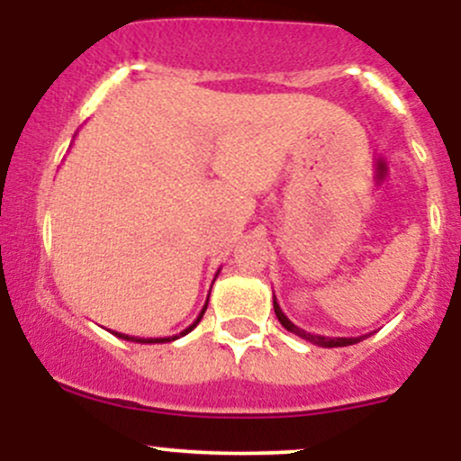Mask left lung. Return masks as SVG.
<instances>
[{
  "instance_id": "1",
  "label": "left lung",
  "mask_w": 461,
  "mask_h": 461,
  "mask_svg": "<svg viewBox=\"0 0 461 461\" xmlns=\"http://www.w3.org/2000/svg\"><path fill=\"white\" fill-rule=\"evenodd\" d=\"M273 310H275V314H277L279 322H282L285 330L293 331L294 336L303 338L305 342H310V345H316V347H348V345H356V342H362L364 338L373 336V333H366V336H359V338H330V336H319V333H310V331L301 330V327L294 325V322L284 314L282 308H279L277 299H275V294H273Z\"/></svg>"
}]
</instances>
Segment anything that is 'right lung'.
<instances>
[{"label": "right lung", "mask_w": 461, "mask_h": 461, "mask_svg": "<svg viewBox=\"0 0 461 461\" xmlns=\"http://www.w3.org/2000/svg\"><path fill=\"white\" fill-rule=\"evenodd\" d=\"M216 275H219V273H216ZM214 279H216V277H214ZM208 297H210V294H208ZM205 310H208V299H205V305H203V308H201L199 316H197V319H194L193 325H188L186 330L179 331V333H176V336H167V338H139V336H128V333H119V331H113V333H114L116 338H123V340H130V342H140V345H164V342H173V340H177V338L186 336V333L193 331L194 327L199 325V321L203 319Z\"/></svg>", "instance_id": "obj_1"}]
</instances>
